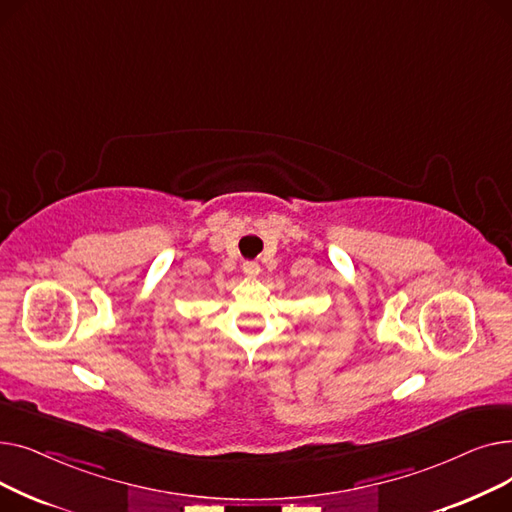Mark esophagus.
<instances>
[{"label": "esophagus", "instance_id": "obj_1", "mask_svg": "<svg viewBox=\"0 0 512 512\" xmlns=\"http://www.w3.org/2000/svg\"><path fill=\"white\" fill-rule=\"evenodd\" d=\"M259 272H261V267H259L257 261H245V263H242V274H245V276L255 278V276H259Z\"/></svg>", "mask_w": 512, "mask_h": 512}]
</instances>
